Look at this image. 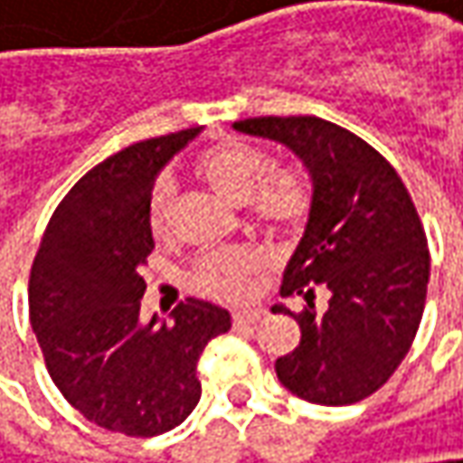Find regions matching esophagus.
<instances>
[{
  "label": "esophagus",
  "mask_w": 463,
  "mask_h": 463,
  "mask_svg": "<svg viewBox=\"0 0 463 463\" xmlns=\"http://www.w3.org/2000/svg\"><path fill=\"white\" fill-rule=\"evenodd\" d=\"M261 317H264L261 309H235V312H232V322H235L238 327H243V325H257Z\"/></svg>",
  "instance_id": "obj_1"
}]
</instances>
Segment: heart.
I'll return each instance as SVG.
<instances>
[{
    "label": "heart",
    "mask_w": 463,
    "mask_h": 463,
    "mask_svg": "<svg viewBox=\"0 0 463 463\" xmlns=\"http://www.w3.org/2000/svg\"><path fill=\"white\" fill-rule=\"evenodd\" d=\"M272 167V156L261 146L246 141H225L202 154L199 173L231 202H246L259 222L272 228L298 225L312 204L309 180L296 167ZM173 212V183L159 180L149 202V228L165 235ZM257 267V257L246 249L214 251L196 267V288L217 296H231L243 288V280Z\"/></svg>",
    "instance_id": "1"
}]
</instances>
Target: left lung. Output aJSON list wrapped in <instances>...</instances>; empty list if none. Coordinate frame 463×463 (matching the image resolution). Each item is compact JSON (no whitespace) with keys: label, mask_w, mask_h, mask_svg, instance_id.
Segmentation results:
<instances>
[{"label":"left lung","mask_w":463,"mask_h":463,"mask_svg":"<svg viewBox=\"0 0 463 463\" xmlns=\"http://www.w3.org/2000/svg\"><path fill=\"white\" fill-rule=\"evenodd\" d=\"M232 128L283 144L312 177L309 220L280 288L309 307H272L301 327V343L275 362L278 380L309 403H356L388 383L420 330L430 251L414 202L393 165L340 125L298 115ZM314 285L331 290L325 313L313 309Z\"/></svg>","instance_id":"8db88e82"}]
</instances>
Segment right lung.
<instances>
[{
    "mask_svg": "<svg viewBox=\"0 0 463 463\" xmlns=\"http://www.w3.org/2000/svg\"><path fill=\"white\" fill-rule=\"evenodd\" d=\"M199 133L138 141L89 170L54 209L31 267V327L54 385L86 420L130 438L162 435L196 409L199 356L231 330V312L204 298L170 322L141 317L154 180Z\"/></svg>",
    "mask_w": 463,
    "mask_h": 463,
    "instance_id": "obj_1",
    "label": "right lung"
}]
</instances>
